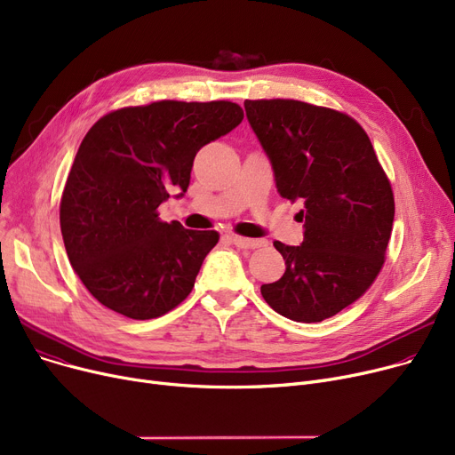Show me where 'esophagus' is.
<instances>
[{
  "mask_svg": "<svg viewBox=\"0 0 455 455\" xmlns=\"http://www.w3.org/2000/svg\"><path fill=\"white\" fill-rule=\"evenodd\" d=\"M230 242L237 249H258L261 245H266L264 240H249V237H242V235H230Z\"/></svg>",
  "mask_w": 455,
  "mask_h": 455,
  "instance_id": "esophagus-1",
  "label": "esophagus"
}]
</instances>
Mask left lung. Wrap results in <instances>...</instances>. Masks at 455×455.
Returning <instances> with one entry per match:
<instances>
[{
    "instance_id": "1",
    "label": "left lung",
    "mask_w": 455,
    "mask_h": 455,
    "mask_svg": "<svg viewBox=\"0 0 455 455\" xmlns=\"http://www.w3.org/2000/svg\"><path fill=\"white\" fill-rule=\"evenodd\" d=\"M278 194L300 201L304 242H275L280 280L261 285L276 314L321 323L360 299L378 276L393 230L395 197L372 143L350 116L295 100L245 101Z\"/></svg>"
}]
</instances>
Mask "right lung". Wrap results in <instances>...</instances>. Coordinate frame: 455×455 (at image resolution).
<instances>
[{"label": "right lung", "mask_w": 455, "mask_h": 455, "mask_svg": "<svg viewBox=\"0 0 455 455\" xmlns=\"http://www.w3.org/2000/svg\"><path fill=\"white\" fill-rule=\"evenodd\" d=\"M242 119V107L230 101H156L93 124L60 199L69 264L93 299L146 321L189 295L220 234L164 223L156 210L170 191L186 194L197 151Z\"/></svg>", "instance_id": "obj_1"}]
</instances>
